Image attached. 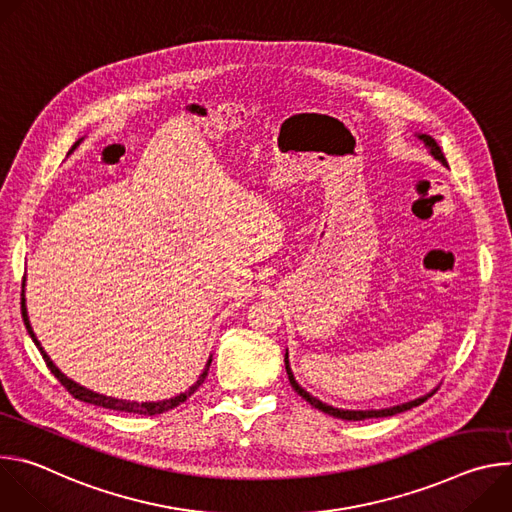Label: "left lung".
I'll list each match as a JSON object with an SVG mask.
<instances>
[{
    "label": "left lung",
    "mask_w": 512,
    "mask_h": 512,
    "mask_svg": "<svg viewBox=\"0 0 512 512\" xmlns=\"http://www.w3.org/2000/svg\"><path fill=\"white\" fill-rule=\"evenodd\" d=\"M417 137H419V139L425 143V148L429 150V154H431V156H433L437 162H442L444 166H448L444 152L440 150V145H437V141H435L431 135H425V133H417ZM285 371H287V379H289L291 387H294V389H296V393H298L300 397H304V399H306V401H308L312 407H316V409H320V411H324V413H328V415H332V417H338V419H346V421H362V419H371V417H389V415H397V413H403V411H407V409H413V407L421 405L423 401H427V397H431V395H433V391H431V393H427V395H423V397H419V399H413V401H407V403H401V405H395V407H387V409H367V411L338 409V407H332V405H326V403H322L320 399L312 397L308 391H304V389L298 385V381H296L294 373H291V369H289L287 352H285Z\"/></svg>",
    "instance_id": "left-lung-1"
}]
</instances>
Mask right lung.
<instances>
[{"label": "right lung", "instance_id": "add662e5", "mask_svg": "<svg viewBox=\"0 0 512 512\" xmlns=\"http://www.w3.org/2000/svg\"><path fill=\"white\" fill-rule=\"evenodd\" d=\"M79 143V141H77ZM26 281V279H24ZM22 318H24V324H26V330H28V334H30V338L34 340V344L38 346V350H40V354H42V358H44V362H46V367L50 369V373L60 381V385H64V389L75 397V399H79V401H85V403H91V405H99V407H105V409H113V411H123V413H135V415H158V413H164V411H170V409H174V407H178L180 403H184L202 383H204V379H206V375H208V367H210V362H212V358H208V362H206V367H204V371H202V375L198 377V381L186 391V393H180L178 397H172V399H166V401H156V403H137V401H125V399H115V397H107V395H99V393H95V391H91V389H85V387H81L79 383H75L72 379H68L64 373H60V369L56 367V364L50 360V356L44 352V348H42V344L38 342V338H36V334H34V330H32V326H30V320H28V310H26V298H24V289H22Z\"/></svg>", "mask_w": 512, "mask_h": 512}]
</instances>
